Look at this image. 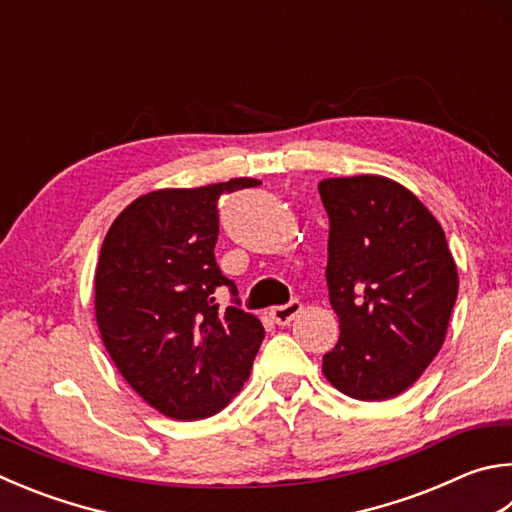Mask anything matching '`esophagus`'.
<instances>
[{"label":"esophagus","instance_id":"esophagus-1","mask_svg":"<svg viewBox=\"0 0 512 512\" xmlns=\"http://www.w3.org/2000/svg\"><path fill=\"white\" fill-rule=\"evenodd\" d=\"M300 313H302V304L293 300V302L282 304V306H273L271 318L280 324V327H286V324H291Z\"/></svg>","mask_w":512,"mask_h":512}]
</instances>
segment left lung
Instances as JSON below:
<instances>
[{
	"label": "left lung",
	"mask_w": 512,
	"mask_h": 512,
	"mask_svg": "<svg viewBox=\"0 0 512 512\" xmlns=\"http://www.w3.org/2000/svg\"><path fill=\"white\" fill-rule=\"evenodd\" d=\"M318 190L329 215V302L340 322L322 374L358 401H387L441 351L457 264L439 221L394 179L338 176Z\"/></svg>",
	"instance_id": "left-lung-1"
}]
</instances>
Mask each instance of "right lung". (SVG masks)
Instances as JSON below:
<instances>
[{
  "mask_svg": "<svg viewBox=\"0 0 512 512\" xmlns=\"http://www.w3.org/2000/svg\"><path fill=\"white\" fill-rule=\"evenodd\" d=\"M255 185L241 176L147 192L102 241L94 277L100 338L129 387L167 418L199 421L224 410L264 340L253 313L219 311L215 302L219 286L237 293L215 262L217 199Z\"/></svg>",
  "mask_w": 512,
  "mask_h": 512,
  "instance_id": "obj_1",
  "label": "right lung"
}]
</instances>
